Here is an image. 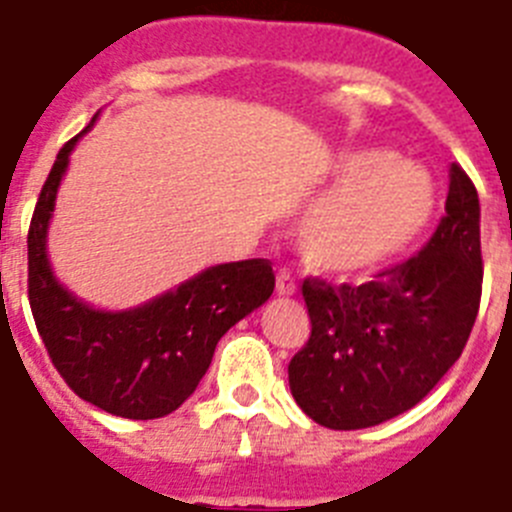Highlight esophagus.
Returning <instances> with one entry per match:
<instances>
[{
  "label": "esophagus",
  "mask_w": 512,
  "mask_h": 512,
  "mask_svg": "<svg viewBox=\"0 0 512 512\" xmlns=\"http://www.w3.org/2000/svg\"><path fill=\"white\" fill-rule=\"evenodd\" d=\"M298 287H295V280H293V274L287 272V269H280L277 272V293L280 295H293Z\"/></svg>",
  "instance_id": "34e87169"
}]
</instances>
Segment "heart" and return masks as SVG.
I'll return each mask as SVG.
<instances>
[{
  "instance_id": "b5f03b06",
  "label": "heart",
  "mask_w": 512,
  "mask_h": 512,
  "mask_svg": "<svg viewBox=\"0 0 512 512\" xmlns=\"http://www.w3.org/2000/svg\"><path fill=\"white\" fill-rule=\"evenodd\" d=\"M340 188L322 198L298 227V248L314 272L353 277L387 264L432 214L434 188L421 167L382 149L345 154Z\"/></svg>"
}]
</instances>
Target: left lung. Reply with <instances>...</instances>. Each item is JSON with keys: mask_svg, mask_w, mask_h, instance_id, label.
I'll return each instance as SVG.
<instances>
[{"mask_svg": "<svg viewBox=\"0 0 512 512\" xmlns=\"http://www.w3.org/2000/svg\"><path fill=\"white\" fill-rule=\"evenodd\" d=\"M481 277L479 193L453 164L445 217L416 256L358 287L303 280L311 337L287 366L295 403L345 432L411 411L466 348Z\"/></svg>", "mask_w": 512, "mask_h": 512, "instance_id": "obj_1", "label": "left lung"}]
</instances>
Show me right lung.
Masks as SVG:
<instances>
[{"label":"right lung","instance_id":"1","mask_svg":"<svg viewBox=\"0 0 512 512\" xmlns=\"http://www.w3.org/2000/svg\"><path fill=\"white\" fill-rule=\"evenodd\" d=\"M83 133L59 149L33 209L28 301L54 369L78 398L112 416L162 418L193 395L227 329L269 301L272 264L248 259L209 266L130 311H99L80 301L54 277L46 259V230L70 151Z\"/></svg>","mask_w":512,"mask_h":512}]
</instances>
